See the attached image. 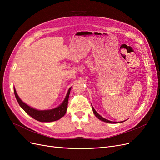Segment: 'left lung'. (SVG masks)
<instances>
[{
    "label": "left lung",
    "instance_id": "1",
    "mask_svg": "<svg viewBox=\"0 0 160 160\" xmlns=\"http://www.w3.org/2000/svg\"><path fill=\"white\" fill-rule=\"evenodd\" d=\"M92 109H93V113H94L96 117L98 118L99 119H100V120H101V121H103V122H107V123H116V122H111V121H109V120H108V119H106L103 118V117H101V116L100 115H99V114L98 113V112H97V111L95 110V109L93 108V106H92Z\"/></svg>",
    "mask_w": 160,
    "mask_h": 160
}]
</instances>
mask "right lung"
I'll return each mask as SVG.
<instances>
[{"label":"right lung","instance_id":"add662e5","mask_svg":"<svg viewBox=\"0 0 160 160\" xmlns=\"http://www.w3.org/2000/svg\"><path fill=\"white\" fill-rule=\"evenodd\" d=\"M71 88H69L68 93H67L65 99L59 107L57 108L52 109L51 110H37L34 108H32L29 106L25 104L24 102L21 101V99L19 98L18 96L15 89H14V93L15 95L16 99L18 101L19 105L23 109V110L25 111V112L29 115L30 116L35 119L38 121V122H54V121H57L58 119H61L62 117H63L65 115L67 109V105H68V100H69V97L70 94Z\"/></svg>","mask_w":160,"mask_h":160}]
</instances>
